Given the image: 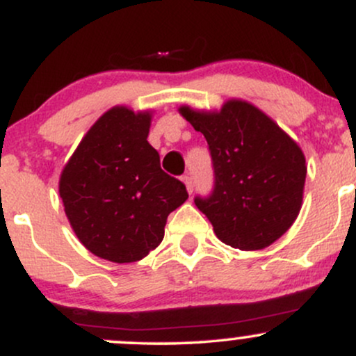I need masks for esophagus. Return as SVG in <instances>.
I'll list each match as a JSON object with an SVG mask.
<instances>
[{
  "mask_svg": "<svg viewBox=\"0 0 356 356\" xmlns=\"http://www.w3.org/2000/svg\"><path fill=\"white\" fill-rule=\"evenodd\" d=\"M182 182L186 184L187 192H189V194H192V191H194V181H192L191 174H186V175H184V177H182Z\"/></svg>",
  "mask_w": 356,
  "mask_h": 356,
  "instance_id": "esophagus-1",
  "label": "esophagus"
}]
</instances>
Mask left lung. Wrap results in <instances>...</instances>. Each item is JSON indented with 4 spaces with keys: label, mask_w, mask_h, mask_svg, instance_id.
Returning <instances> with one entry per match:
<instances>
[{
    "label": "left lung",
    "mask_w": 356,
    "mask_h": 356,
    "mask_svg": "<svg viewBox=\"0 0 356 356\" xmlns=\"http://www.w3.org/2000/svg\"><path fill=\"white\" fill-rule=\"evenodd\" d=\"M179 112L204 134L214 189L194 199L224 244L268 248L295 222L303 202L306 161L300 145L254 105L229 100L220 112Z\"/></svg>",
    "instance_id": "obj_1"
}]
</instances>
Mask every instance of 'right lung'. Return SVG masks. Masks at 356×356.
<instances>
[{
  "mask_svg": "<svg viewBox=\"0 0 356 356\" xmlns=\"http://www.w3.org/2000/svg\"><path fill=\"white\" fill-rule=\"evenodd\" d=\"M150 112H105L65 165L60 197L80 243L102 259L134 263L164 239L167 216L189 197L147 142Z\"/></svg>",
  "mask_w": 356,
  "mask_h": 356,
  "instance_id": "right-lung-1",
  "label": "right lung"
}]
</instances>
